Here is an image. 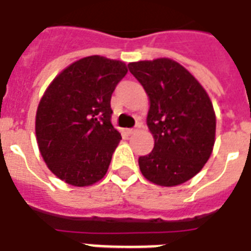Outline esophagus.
Wrapping results in <instances>:
<instances>
[{
  "instance_id": "esophagus-1",
  "label": "esophagus",
  "mask_w": 251,
  "mask_h": 251,
  "mask_svg": "<svg viewBox=\"0 0 251 251\" xmlns=\"http://www.w3.org/2000/svg\"><path fill=\"white\" fill-rule=\"evenodd\" d=\"M126 132H127L129 135H131V134H135L136 129H127V130H126Z\"/></svg>"
}]
</instances>
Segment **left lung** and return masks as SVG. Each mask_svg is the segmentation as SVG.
<instances>
[{"label":"left lung","instance_id":"8db88e82","mask_svg":"<svg viewBox=\"0 0 251 251\" xmlns=\"http://www.w3.org/2000/svg\"><path fill=\"white\" fill-rule=\"evenodd\" d=\"M129 69L150 99L147 125L154 139L152 152L139 157L140 172L161 187L185 183L201 172L215 143L217 119L209 94L173 59L132 62Z\"/></svg>","mask_w":251,"mask_h":251}]
</instances>
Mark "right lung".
<instances>
[{"instance_id": "obj_1", "label": "right lung", "mask_w": 251, "mask_h": 251, "mask_svg": "<svg viewBox=\"0 0 251 251\" xmlns=\"http://www.w3.org/2000/svg\"><path fill=\"white\" fill-rule=\"evenodd\" d=\"M127 73L121 60L91 55L64 68L36 112V139L50 172L75 187L99 182L121 134L111 122V97Z\"/></svg>"}]
</instances>
